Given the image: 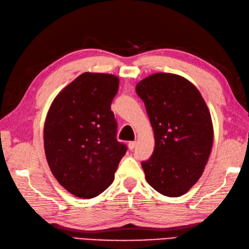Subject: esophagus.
Wrapping results in <instances>:
<instances>
[{"mask_svg": "<svg viewBox=\"0 0 249 249\" xmlns=\"http://www.w3.org/2000/svg\"><path fill=\"white\" fill-rule=\"evenodd\" d=\"M135 144H137V143H135V141H131V142H129V148L131 149V151H132V149H134V147H135Z\"/></svg>", "mask_w": 249, "mask_h": 249, "instance_id": "1", "label": "esophagus"}]
</instances>
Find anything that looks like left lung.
<instances>
[{"label": "left lung", "mask_w": 249, "mask_h": 249, "mask_svg": "<svg viewBox=\"0 0 249 249\" xmlns=\"http://www.w3.org/2000/svg\"><path fill=\"white\" fill-rule=\"evenodd\" d=\"M135 90L155 134L153 155L142 161L145 178L160 194L178 197L198 181L212 152L208 107L197 89L177 74H152Z\"/></svg>", "instance_id": "obj_1"}]
</instances>
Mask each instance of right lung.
I'll use <instances>...</instances> for the list:
<instances>
[{"label": "right lung", "instance_id": "right-lung-1", "mask_svg": "<svg viewBox=\"0 0 249 249\" xmlns=\"http://www.w3.org/2000/svg\"><path fill=\"white\" fill-rule=\"evenodd\" d=\"M118 88L114 74L84 72L56 96L46 116L44 149L51 171L78 197L103 193L128 149L117 140L110 109Z\"/></svg>", "mask_w": 249, "mask_h": 249}]
</instances>
